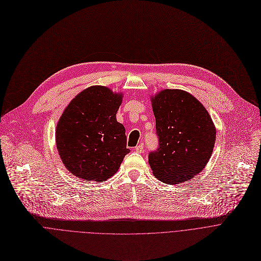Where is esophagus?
I'll return each instance as SVG.
<instances>
[{
	"label": "esophagus",
	"mask_w": 261,
	"mask_h": 261,
	"mask_svg": "<svg viewBox=\"0 0 261 261\" xmlns=\"http://www.w3.org/2000/svg\"><path fill=\"white\" fill-rule=\"evenodd\" d=\"M143 143L141 142V143H139V144H137L136 146H135V148H134V151L135 152H137V153H141L142 151H143Z\"/></svg>",
	"instance_id": "1"
}]
</instances>
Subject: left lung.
Masks as SVG:
<instances>
[{"label": "left lung", "mask_w": 261, "mask_h": 261, "mask_svg": "<svg viewBox=\"0 0 261 261\" xmlns=\"http://www.w3.org/2000/svg\"><path fill=\"white\" fill-rule=\"evenodd\" d=\"M158 147L148 154L154 175L176 185L199 173L208 162L216 129L204 106L181 90H164L152 100Z\"/></svg>", "instance_id": "left-lung-1"}]
</instances>
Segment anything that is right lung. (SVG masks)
Returning a JSON list of instances; mask_svg holds the SVG:
<instances>
[{
  "label": "right lung",
  "mask_w": 261,
  "mask_h": 261,
  "mask_svg": "<svg viewBox=\"0 0 261 261\" xmlns=\"http://www.w3.org/2000/svg\"><path fill=\"white\" fill-rule=\"evenodd\" d=\"M122 97L105 87H91L64 110L56 141L63 163L73 175L105 180L118 171L130 152L125 128L116 118Z\"/></svg>",
  "instance_id": "right-lung-1"
}]
</instances>
